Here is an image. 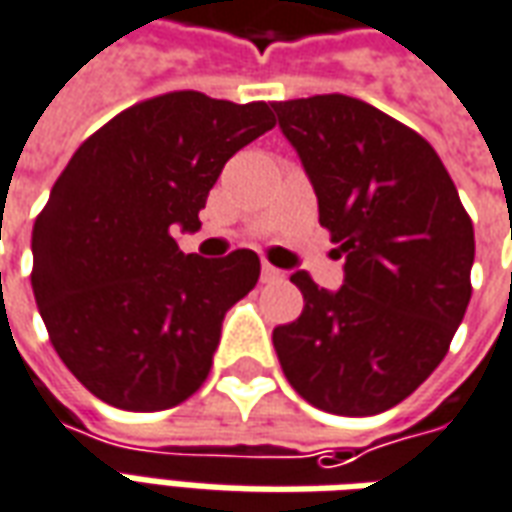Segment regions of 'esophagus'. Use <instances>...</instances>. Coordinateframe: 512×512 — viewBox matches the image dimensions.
<instances>
[{"label": "esophagus", "instance_id": "1", "mask_svg": "<svg viewBox=\"0 0 512 512\" xmlns=\"http://www.w3.org/2000/svg\"><path fill=\"white\" fill-rule=\"evenodd\" d=\"M260 280H263V282H280V280H285V271L274 268L271 263H263V268H260Z\"/></svg>", "mask_w": 512, "mask_h": 512}]
</instances>
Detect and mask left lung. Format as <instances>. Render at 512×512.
I'll return each instance as SVG.
<instances>
[{
  "label": "left lung",
  "instance_id": "1",
  "mask_svg": "<svg viewBox=\"0 0 512 512\" xmlns=\"http://www.w3.org/2000/svg\"><path fill=\"white\" fill-rule=\"evenodd\" d=\"M271 107L346 255L338 291L293 274L305 307L274 330V349L305 402L374 416L449 352L471 299L474 227L438 152L402 121L343 94Z\"/></svg>",
  "mask_w": 512,
  "mask_h": 512
}]
</instances>
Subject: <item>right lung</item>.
<instances>
[{
  "label": "right lung",
  "mask_w": 512,
  "mask_h": 512,
  "mask_svg": "<svg viewBox=\"0 0 512 512\" xmlns=\"http://www.w3.org/2000/svg\"><path fill=\"white\" fill-rule=\"evenodd\" d=\"M274 127L266 102L174 91L82 141L32 227V293L71 374L121 410H166L207 380L221 321L260 277L252 249L182 255L174 232L224 163Z\"/></svg>",
  "instance_id": "add662e5"
}]
</instances>
